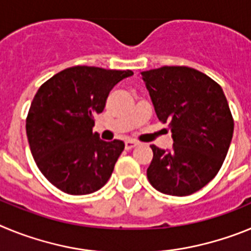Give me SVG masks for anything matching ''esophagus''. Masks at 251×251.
I'll list each match as a JSON object with an SVG mask.
<instances>
[{"instance_id":"34e87169","label":"esophagus","mask_w":251,"mask_h":251,"mask_svg":"<svg viewBox=\"0 0 251 251\" xmlns=\"http://www.w3.org/2000/svg\"><path fill=\"white\" fill-rule=\"evenodd\" d=\"M138 146V143L134 141H127L126 142V150H133L134 147H137Z\"/></svg>"}]
</instances>
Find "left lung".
<instances>
[{
  "label": "left lung",
  "instance_id": "left-lung-1",
  "mask_svg": "<svg viewBox=\"0 0 251 251\" xmlns=\"http://www.w3.org/2000/svg\"><path fill=\"white\" fill-rule=\"evenodd\" d=\"M154 112L170 123L174 146H151V185L162 194L188 196L207 185L225 159L234 121L221 86L187 66H162L142 72Z\"/></svg>",
  "mask_w": 251,
  "mask_h": 251
}]
</instances>
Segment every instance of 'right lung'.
I'll use <instances>...</instances> for the list:
<instances>
[{
    "mask_svg": "<svg viewBox=\"0 0 251 251\" xmlns=\"http://www.w3.org/2000/svg\"><path fill=\"white\" fill-rule=\"evenodd\" d=\"M132 70L73 66L40 86L26 119L31 153L41 174L69 195L98 191L112 176L124 142L93 132L110 90Z\"/></svg>",
    "mask_w": 251,
    "mask_h": 251,
    "instance_id": "add662e5",
    "label": "right lung"
}]
</instances>
